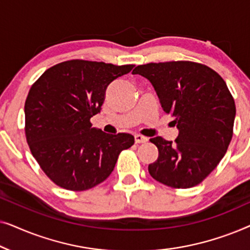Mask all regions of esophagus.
I'll return each instance as SVG.
<instances>
[{
	"label": "esophagus",
	"mask_w": 250,
	"mask_h": 250,
	"mask_svg": "<svg viewBox=\"0 0 250 250\" xmlns=\"http://www.w3.org/2000/svg\"><path fill=\"white\" fill-rule=\"evenodd\" d=\"M134 139H135V143H145L148 141V138H146V136L140 135V134H135Z\"/></svg>",
	"instance_id": "34e87169"
}]
</instances>
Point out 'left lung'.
I'll use <instances>...</instances> for the list:
<instances>
[{
  "label": "left lung",
  "instance_id": "1",
  "mask_svg": "<svg viewBox=\"0 0 250 250\" xmlns=\"http://www.w3.org/2000/svg\"><path fill=\"white\" fill-rule=\"evenodd\" d=\"M133 74L151 82L179 128L175 142L150 139L159 152L150 175L174 189L198 186L216 168L233 135L235 104L227 83L206 64L184 60L140 64Z\"/></svg>",
  "mask_w": 250,
  "mask_h": 250
}]
</instances>
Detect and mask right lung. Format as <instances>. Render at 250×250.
I'll return each instance as SVG.
<instances>
[{
	"instance_id": "add662e5",
	"label": "right lung",
	"mask_w": 250,
	"mask_h": 250,
	"mask_svg": "<svg viewBox=\"0 0 250 250\" xmlns=\"http://www.w3.org/2000/svg\"><path fill=\"white\" fill-rule=\"evenodd\" d=\"M134 64L74 59L54 64L32 85L25 102V134L30 152L58 187L84 191L110 175L123 150L134 145L128 133L92 128L105 90Z\"/></svg>"
}]
</instances>
